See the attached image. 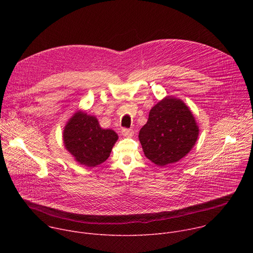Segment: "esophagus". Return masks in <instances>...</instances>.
I'll list each match as a JSON object with an SVG mask.
<instances>
[{
  "label": "esophagus",
  "mask_w": 253,
  "mask_h": 253,
  "mask_svg": "<svg viewBox=\"0 0 253 253\" xmlns=\"http://www.w3.org/2000/svg\"><path fill=\"white\" fill-rule=\"evenodd\" d=\"M121 132H122V135L125 137H132L134 135L133 129H129V128H123Z\"/></svg>",
  "instance_id": "1"
}]
</instances>
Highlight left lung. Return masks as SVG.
I'll list each match as a JSON object with an SVG mask.
<instances>
[{
  "label": "left lung",
  "mask_w": 253,
  "mask_h": 253,
  "mask_svg": "<svg viewBox=\"0 0 253 253\" xmlns=\"http://www.w3.org/2000/svg\"><path fill=\"white\" fill-rule=\"evenodd\" d=\"M198 127L189 108L179 99L165 98L149 113L139 132L144 154L158 166L183 158L195 145Z\"/></svg>",
  "instance_id": "obj_1"
}]
</instances>
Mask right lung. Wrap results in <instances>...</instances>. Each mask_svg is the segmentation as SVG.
Returning <instances> with one entry per match:
<instances>
[{
	"mask_svg": "<svg viewBox=\"0 0 253 253\" xmlns=\"http://www.w3.org/2000/svg\"><path fill=\"white\" fill-rule=\"evenodd\" d=\"M66 149L80 164L97 166L109 157L118 135L110 129H102L98 120L77 112L67 123L64 134Z\"/></svg>",
	"mask_w": 253,
	"mask_h": 253,
	"instance_id": "1",
	"label": "right lung"
}]
</instances>
